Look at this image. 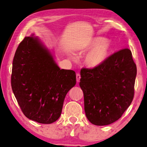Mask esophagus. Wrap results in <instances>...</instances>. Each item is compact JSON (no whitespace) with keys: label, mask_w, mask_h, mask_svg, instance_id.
Segmentation results:
<instances>
[{"label":"esophagus","mask_w":147,"mask_h":147,"mask_svg":"<svg viewBox=\"0 0 147 147\" xmlns=\"http://www.w3.org/2000/svg\"><path fill=\"white\" fill-rule=\"evenodd\" d=\"M76 78H77V82H80V78H81L80 75L79 74H77V75H76Z\"/></svg>","instance_id":"1"}]
</instances>
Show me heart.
<instances>
[{"mask_svg": "<svg viewBox=\"0 0 147 147\" xmlns=\"http://www.w3.org/2000/svg\"><path fill=\"white\" fill-rule=\"evenodd\" d=\"M110 43L103 37H94L89 40L84 48L85 51H91L86 56L85 62L90 67H96L107 58L111 50Z\"/></svg>", "mask_w": 147, "mask_h": 147, "instance_id": "1", "label": "heart"}]
</instances>
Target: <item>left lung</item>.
<instances>
[{
    "label": "left lung",
    "instance_id": "left-lung-1",
    "mask_svg": "<svg viewBox=\"0 0 147 147\" xmlns=\"http://www.w3.org/2000/svg\"><path fill=\"white\" fill-rule=\"evenodd\" d=\"M80 75V86L89 121L105 126L121 118L134 95L137 67L129 49L113 53L96 67L83 68Z\"/></svg>",
    "mask_w": 147,
    "mask_h": 147
}]
</instances>
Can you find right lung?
Segmentation results:
<instances>
[{
  "label": "right lung",
  "instance_id": "add662e5",
  "mask_svg": "<svg viewBox=\"0 0 147 147\" xmlns=\"http://www.w3.org/2000/svg\"><path fill=\"white\" fill-rule=\"evenodd\" d=\"M26 37L15 54L11 84L22 112L39 123L60 117L67 93L76 84L74 70L60 69L40 40Z\"/></svg>",
  "mask_w": 147,
  "mask_h": 147
}]
</instances>
